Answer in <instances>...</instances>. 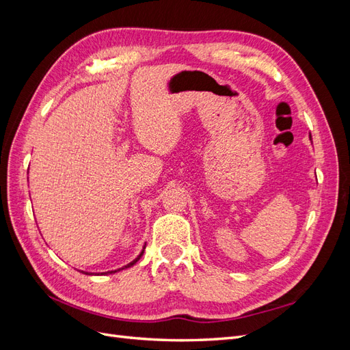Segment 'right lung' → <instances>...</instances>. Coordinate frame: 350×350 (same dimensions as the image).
Wrapping results in <instances>:
<instances>
[{"label": "right lung", "instance_id": "add662e5", "mask_svg": "<svg viewBox=\"0 0 350 350\" xmlns=\"http://www.w3.org/2000/svg\"><path fill=\"white\" fill-rule=\"evenodd\" d=\"M144 248L146 247H143V250H142V252L139 254V256H137L131 262H129V264H126V266H124V267H121V269H116V270H111V271H105V273H98V274H112V273H116V271H121V270H125V269H129V267H131V266H134V264L137 262V261H139L140 258H142V256H143V252H144ZM81 273H84V274H90V276H92V274L93 273H89V271H81Z\"/></svg>", "mask_w": 350, "mask_h": 350}]
</instances>
